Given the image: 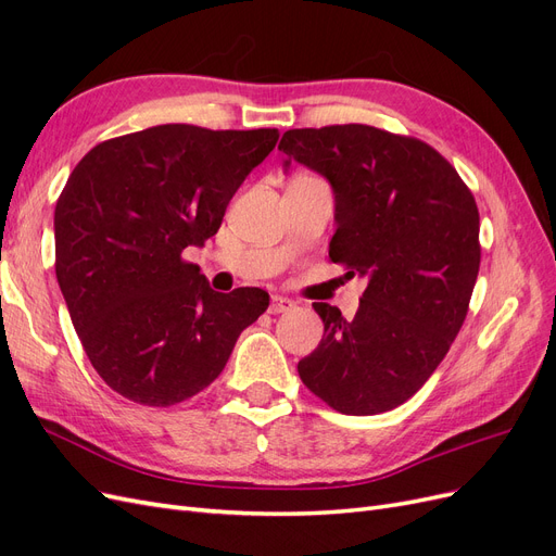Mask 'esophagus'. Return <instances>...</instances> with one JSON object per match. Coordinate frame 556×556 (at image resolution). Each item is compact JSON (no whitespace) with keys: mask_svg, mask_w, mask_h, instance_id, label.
<instances>
[{"mask_svg":"<svg viewBox=\"0 0 556 556\" xmlns=\"http://www.w3.org/2000/svg\"><path fill=\"white\" fill-rule=\"evenodd\" d=\"M292 308H294V301L288 299V296H280V294H274L271 296V304H268V313H271V315L288 313Z\"/></svg>","mask_w":556,"mask_h":556,"instance_id":"34e87169","label":"esophagus"}]
</instances>
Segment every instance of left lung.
<instances>
[{"mask_svg":"<svg viewBox=\"0 0 556 556\" xmlns=\"http://www.w3.org/2000/svg\"><path fill=\"white\" fill-rule=\"evenodd\" d=\"M278 150L323 174L336 199L333 264L368 278L357 315L313 304L325 336L299 376L343 415L408 401L459 333L480 268V213L429 143L371 125L290 129Z\"/></svg>","mask_w":556,"mask_h":556,"instance_id":"obj_1","label":"left lung"}]
</instances>
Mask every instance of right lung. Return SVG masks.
Returning <instances> with one entry per match:
<instances>
[{
	"label": "right lung",
	"mask_w": 556,
	"mask_h": 556,
	"mask_svg": "<svg viewBox=\"0 0 556 556\" xmlns=\"http://www.w3.org/2000/svg\"><path fill=\"white\" fill-rule=\"evenodd\" d=\"M278 129L157 125L94 146L55 206V276L94 371L141 406H174L208 387L264 290L208 288L185 248L223 225Z\"/></svg>",
	"instance_id": "1"
}]
</instances>
